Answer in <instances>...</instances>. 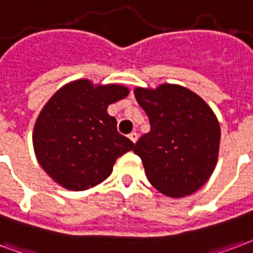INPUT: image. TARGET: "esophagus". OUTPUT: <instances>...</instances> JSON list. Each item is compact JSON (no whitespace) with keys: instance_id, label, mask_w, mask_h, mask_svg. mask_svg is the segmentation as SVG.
<instances>
[{"instance_id":"1","label":"esophagus","mask_w":253,"mask_h":253,"mask_svg":"<svg viewBox=\"0 0 253 253\" xmlns=\"http://www.w3.org/2000/svg\"><path fill=\"white\" fill-rule=\"evenodd\" d=\"M128 137H129V139H130V140H132L133 143H136V141H137V139H139V134L136 133V132H132V133H129Z\"/></svg>"}]
</instances>
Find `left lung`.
<instances>
[{
    "label": "left lung",
    "instance_id": "8db88e82",
    "mask_svg": "<svg viewBox=\"0 0 253 253\" xmlns=\"http://www.w3.org/2000/svg\"><path fill=\"white\" fill-rule=\"evenodd\" d=\"M134 97L151 125L133 148L151 185L169 197L193 194L217 163L221 130L214 113L197 94L176 84L136 88Z\"/></svg>",
    "mask_w": 253,
    "mask_h": 253
}]
</instances>
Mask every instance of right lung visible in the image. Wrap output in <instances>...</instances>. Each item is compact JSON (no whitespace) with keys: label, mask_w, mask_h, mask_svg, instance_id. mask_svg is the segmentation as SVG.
Returning a JSON list of instances; mask_svg holds the SVG:
<instances>
[{"label":"right lung","mask_w":253,"mask_h":253,"mask_svg":"<svg viewBox=\"0 0 253 253\" xmlns=\"http://www.w3.org/2000/svg\"><path fill=\"white\" fill-rule=\"evenodd\" d=\"M128 93L120 84L94 87L81 79L53 94L35 124L33 148L56 183L74 191L90 189L106 179L116 160L133 148L106 112Z\"/></svg>","instance_id":"right-lung-1"}]
</instances>
